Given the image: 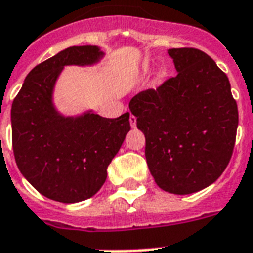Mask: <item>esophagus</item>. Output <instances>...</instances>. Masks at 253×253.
Masks as SVG:
<instances>
[{
  "label": "esophagus",
  "mask_w": 253,
  "mask_h": 253,
  "mask_svg": "<svg viewBox=\"0 0 253 253\" xmlns=\"http://www.w3.org/2000/svg\"><path fill=\"white\" fill-rule=\"evenodd\" d=\"M129 121H130V125H132V128H134L137 124V117L134 116V115H130V117H129Z\"/></svg>",
  "instance_id": "1"
}]
</instances>
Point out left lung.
<instances>
[{"instance_id":"obj_1","label":"left lung","mask_w":253,"mask_h":253,"mask_svg":"<svg viewBox=\"0 0 253 253\" xmlns=\"http://www.w3.org/2000/svg\"><path fill=\"white\" fill-rule=\"evenodd\" d=\"M177 74L133 96L129 108L146 138L155 183L173 195L209 187L231 159L239 123L229 78L205 52L172 48Z\"/></svg>"}]
</instances>
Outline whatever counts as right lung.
<instances>
[{
  "label": "right lung",
  "instance_id": "1",
  "mask_svg": "<svg viewBox=\"0 0 253 253\" xmlns=\"http://www.w3.org/2000/svg\"><path fill=\"white\" fill-rule=\"evenodd\" d=\"M98 46H69L28 73L11 106L14 158L28 183L60 203L84 201L106 183L107 167L130 130L129 112L116 119L96 114L64 117L52 91L65 65H91Z\"/></svg>",
  "mask_w": 253,
  "mask_h": 253
}]
</instances>
